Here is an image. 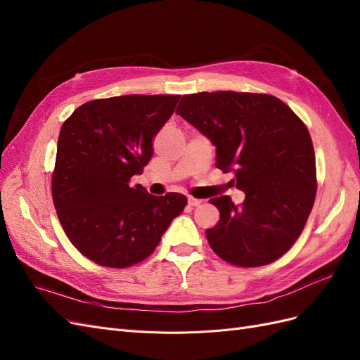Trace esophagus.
<instances>
[{
	"mask_svg": "<svg viewBox=\"0 0 360 360\" xmlns=\"http://www.w3.org/2000/svg\"><path fill=\"white\" fill-rule=\"evenodd\" d=\"M188 202H189V205H192V207H197V205H200V204L202 202V200L195 198V197H189V198H188Z\"/></svg>",
	"mask_w": 360,
	"mask_h": 360,
	"instance_id": "esophagus-1",
	"label": "esophagus"
}]
</instances>
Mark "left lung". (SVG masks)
Instances as JSON below:
<instances>
[{"instance_id": "left-lung-1", "label": "left lung", "mask_w": 360, "mask_h": 360, "mask_svg": "<svg viewBox=\"0 0 360 360\" xmlns=\"http://www.w3.org/2000/svg\"><path fill=\"white\" fill-rule=\"evenodd\" d=\"M176 114L216 146V167L234 171L245 201L212 198L221 219L205 231L217 257L258 267L284 255L302 234L317 192L312 139L302 120L263 93L184 94Z\"/></svg>"}]
</instances>
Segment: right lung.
Wrapping results in <instances>:
<instances>
[{"label": "right lung", "instance_id": "obj_1", "mask_svg": "<svg viewBox=\"0 0 360 360\" xmlns=\"http://www.w3.org/2000/svg\"><path fill=\"white\" fill-rule=\"evenodd\" d=\"M177 94H127L90 101L63 123L52 200L69 240L96 264L130 267L153 254L188 204L181 193L150 195L130 184L153 156V138Z\"/></svg>", "mask_w": 360, "mask_h": 360}]
</instances>
